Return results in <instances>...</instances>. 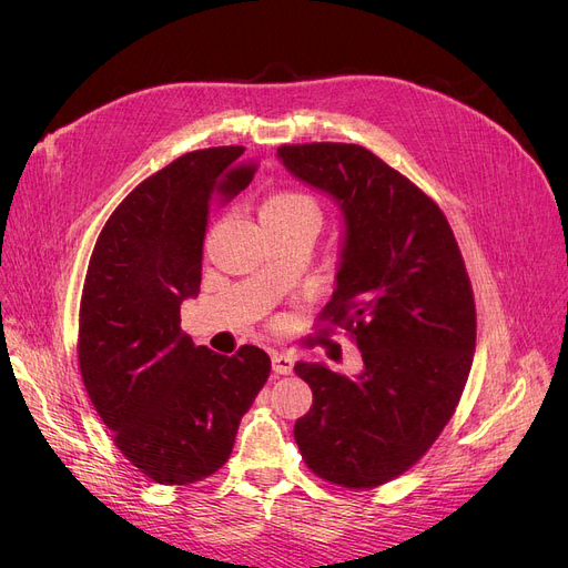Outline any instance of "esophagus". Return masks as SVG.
Segmentation results:
<instances>
[{
  "label": "esophagus",
  "mask_w": 568,
  "mask_h": 568,
  "mask_svg": "<svg viewBox=\"0 0 568 568\" xmlns=\"http://www.w3.org/2000/svg\"><path fill=\"white\" fill-rule=\"evenodd\" d=\"M272 368H274V375H290L292 368H294L292 356L281 354V352H274V354H272Z\"/></svg>",
  "instance_id": "34e87169"
}]
</instances>
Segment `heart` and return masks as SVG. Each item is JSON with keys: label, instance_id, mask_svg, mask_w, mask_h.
<instances>
[{"label": "heart", "instance_id": "heart-1", "mask_svg": "<svg viewBox=\"0 0 568 568\" xmlns=\"http://www.w3.org/2000/svg\"><path fill=\"white\" fill-rule=\"evenodd\" d=\"M313 221L317 225V204L296 191H283L268 197L260 209V221Z\"/></svg>", "mask_w": 568, "mask_h": 568}]
</instances>
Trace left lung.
Listing matches in <instances>:
<instances>
[{
	"label": "left lung",
	"mask_w": 568,
	"mask_h": 568,
	"mask_svg": "<svg viewBox=\"0 0 568 568\" xmlns=\"http://www.w3.org/2000/svg\"><path fill=\"white\" fill-rule=\"evenodd\" d=\"M278 161L341 209L324 317L354 334V377L300 362L313 405L294 439L306 465L345 488L386 484L419 460L460 400L476 349L465 262L439 206L366 146L285 144Z\"/></svg>",
	"instance_id": "1"
}]
</instances>
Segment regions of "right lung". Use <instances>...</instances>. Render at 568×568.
<instances>
[{
	"label": "right lung",
	"mask_w": 568,
	"mask_h": 568,
	"mask_svg": "<svg viewBox=\"0 0 568 568\" xmlns=\"http://www.w3.org/2000/svg\"><path fill=\"white\" fill-rule=\"evenodd\" d=\"M242 154L244 146L197 149L144 179L101 230L82 287L87 394L119 452L165 486L202 481L225 465L272 371L255 345L234 356L195 345L179 315L200 292L212 202L253 179Z\"/></svg>",
	"instance_id": "right-lung-1"
}]
</instances>
